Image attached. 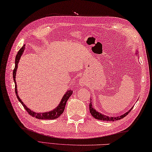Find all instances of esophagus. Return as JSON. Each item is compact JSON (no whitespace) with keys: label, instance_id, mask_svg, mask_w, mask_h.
I'll return each mask as SVG.
<instances>
[{"label":"esophagus","instance_id":"esophagus-1","mask_svg":"<svg viewBox=\"0 0 152 152\" xmlns=\"http://www.w3.org/2000/svg\"><path fill=\"white\" fill-rule=\"evenodd\" d=\"M86 84V80H84L83 78L80 79V80L79 81V85H80V86L83 87V86H84Z\"/></svg>","mask_w":152,"mask_h":152}]
</instances>
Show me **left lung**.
<instances>
[{
  "label": "left lung",
  "mask_w": 152,
  "mask_h": 152,
  "mask_svg": "<svg viewBox=\"0 0 152 152\" xmlns=\"http://www.w3.org/2000/svg\"><path fill=\"white\" fill-rule=\"evenodd\" d=\"M138 53V51L137 50L136 52H135V53H136V55H137V56ZM133 106L129 110H128L127 112H125L124 114H122V115H119V116H115L114 117V116H108V115H104V114H101V113H100L97 110H96L94 108V106H93L92 104V101L90 102V104H89V112H90V113H91V114L93 118L96 119H99V120L108 121H114L119 120V119L124 118L125 116L127 115L129 113L131 112V110L133 109Z\"/></svg>",
  "instance_id": "obj_1"
}]
</instances>
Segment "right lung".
<instances>
[{
    "label": "right lung",
    "instance_id": "obj_1",
    "mask_svg": "<svg viewBox=\"0 0 152 152\" xmlns=\"http://www.w3.org/2000/svg\"><path fill=\"white\" fill-rule=\"evenodd\" d=\"M25 49V45H23L22 46L20 50H19L18 52L17 56H15V68L14 70H13V78H14V81L15 83V91L16 96H17V98L19 100V101L21 103V104L23 106L24 108L26 110L27 112L29 114L33 116L34 118H36L37 119H57L59 117V116L63 114L64 112V108H65L66 103L68 101V99H69L71 95L72 94V91L71 90H68L65 93V94L63 95L62 97V99L61 100L59 105H58L56 108H55L53 110L49 112H35L33 110H31L30 108L27 107V106L25 105L23 102L21 101V99L19 98L18 93V89H17V84H16V81H15V75H16V72H17L18 69V64L19 61V59H21V57L22 54L23 53Z\"/></svg>",
    "mask_w": 152,
    "mask_h": 152
}]
</instances>
